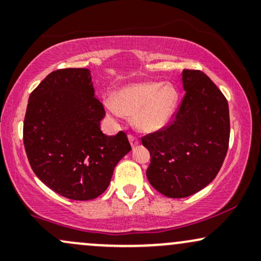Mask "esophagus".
Masks as SVG:
<instances>
[{
    "mask_svg": "<svg viewBox=\"0 0 261 261\" xmlns=\"http://www.w3.org/2000/svg\"><path fill=\"white\" fill-rule=\"evenodd\" d=\"M128 141H130V143H131V146H133V147H135L136 145H139V142H140L139 139H137V137L133 134L128 135Z\"/></svg>",
    "mask_w": 261,
    "mask_h": 261,
    "instance_id": "1",
    "label": "esophagus"
}]
</instances>
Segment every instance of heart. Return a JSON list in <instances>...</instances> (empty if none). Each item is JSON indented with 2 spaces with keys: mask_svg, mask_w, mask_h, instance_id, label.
<instances>
[{
  "mask_svg": "<svg viewBox=\"0 0 261 261\" xmlns=\"http://www.w3.org/2000/svg\"><path fill=\"white\" fill-rule=\"evenodd\" d=\"M178 103V92L170 83L143 82L124 87L107 98V110L115 118L134 116V125L152 133L167 124Z\"/></svg>",
  "mask_w": 261,
  "mask_h": 261,
  "instance_id": "1",
  "label": "heart"
}]
</instances>
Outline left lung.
<instances>
[{
  "instance_id": "obj_1",
  "label": "left lung",
  "mask_w": 261,
  "mask_h": 261,
  "mask_svg": "<svg viewBox=\"0 0 261 261\" xmlns=\"http://www.w3.org/2000/svg\"><path fill=\"white\" fill-rule=\"evenodd\" d=\"M185 94L170 121L141 137L149 151L146 175L167 197L197 193L216 178L229 143V110L223 93L200 70L182 71Z\"/></svg>"
}]
</instances>
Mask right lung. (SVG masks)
<instances>
[{"label": "right lung", "mask_w": 261, "mask_h": 261, "mask_svg": "<svg viewBox=\"0 0 261 261\" xmlns=\"http://www.w3.org/2000/svg\"><path fill=\"white\" fill-rule=\"evenodd\" d=\"M104 116L88 68L53 71L31 93L23 142L33 172L46 187L80 201L107 190L131 145L124 131L101 133Z\"/></svg>", "instance_id": "right-lung-1"}]
</instances>
